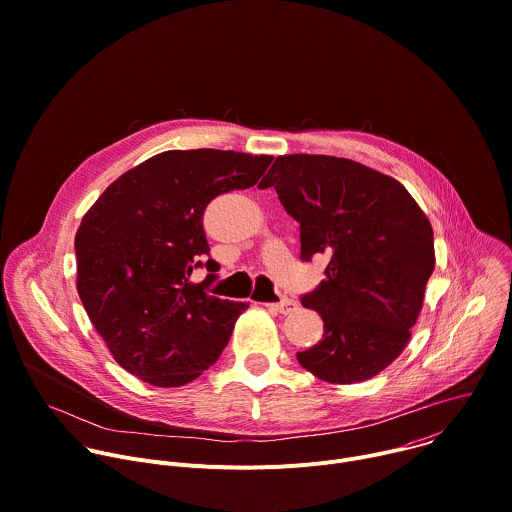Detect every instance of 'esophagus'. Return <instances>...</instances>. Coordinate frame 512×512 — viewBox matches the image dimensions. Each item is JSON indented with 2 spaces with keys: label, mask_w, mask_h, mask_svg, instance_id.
Returning a JSON list of instances; mask_svg holds the SVG:
<instances>
[{
  "label": "esophagus",
  "mask_w": 512,
  "mask_h": 512,
  "mask_svg": "<svg viewBox=\"0 0 512 512\" xmlns=\"http://www.w3.org/2000/svg\"><path fill=\"white\" fill-rule=\"evenodd\" d=\"M269 307L279 311V313H291L293 309H297V303L293 299H289V297H281L277 303H271Z\"/></svg>",
  "instance_id": "1"
}]
</instances>
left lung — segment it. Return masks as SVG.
I'll list each match as a JSON object with an SVG mask.
<instances>
[{
	"mask_svg": "<svg viewBox=\"0 0 512 512\" xmlns=\"http://www.w3.org/2000/svg\"><path fill=\"white\" fill-rule=\"evenodd\" d=\"M269 187L299 223V259L329 261L301 295L323 335L297 352L299 364L331 384L374 378L402 354L420 315L434 271L430 221L396 179L350 158L279 156L259 185Z\"/></svg>",
	"mask_w": 512,
	"mask_h": 512,
	"instance_id": "1",
	"label": "left lung"
}]
</instances>
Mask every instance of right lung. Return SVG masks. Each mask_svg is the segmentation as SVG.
I'll return each instance as SVG.
<instances>
[{
    "label": "right lung",
    "mask_w": 512,
    "mask_h": 512,
    "mask_svg": "<svg viewBox=\"0 0 512 512\" xmlns=\"http://www.w3.org/2000/svg\"><path fill=\"white\" fill-rule=\"evenodd\" d=\"M273 156L166 150L116 179L76 233L78 295L114 360L132 376L177 388L209 370L229 344L243 301L207 293L213 273L189 281L211 247L207 205L257 185Z\"/></svg>",
    "instance_id": "1"
}]
</instances>
